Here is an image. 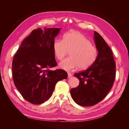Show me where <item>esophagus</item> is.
Instances as JSON below:
<instances>
[{
	"label": "esophagus",
	"instance_id": "34e87169",
	"mask_svg": "<svg viewBox=\"0 0 129 129\" xmlns=\"http://www.w3.org/2000/svg\"><path fill=\"white\" fill-rule=\"evenodd\" d=\"M67 74H68V77H71V76H72V74L71 73H69V72L67 73Z\"/></svg>",
	"mask_w": 129,
	"mask_h": 129
}]
</instances>
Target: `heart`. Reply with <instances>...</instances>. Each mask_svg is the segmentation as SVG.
Segmentation results:
<instances>
[{"instance_id":"heart-1","label":"heart","mask_w":129,"mask_h":129,"mask_svg":"<svg viewBox=\"0 0 129 129\" xmlns=\"http://www.w3.org/2000/svg\"><path fill=\"white\" fill-rule=\"evenodd\" d=\"M54 54L62 60L70 52V57L61 61L60 68L71 71L79 67L80 69L89 68L95 62L98 50L83 34L77 32L66 33L62 40L56 39L53 44Z\"/></svg>"}]
</instances>
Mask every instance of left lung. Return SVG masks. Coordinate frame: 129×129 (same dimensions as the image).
<instances>
[{"mask_svg": "<svg viewBox=\"0 0 129 129\" xmlns=\"http://www.w3.org/2000/svg\"><path fill=\"white\" fill-rule=\"evenodd\" d=\"M94 41L99 52L96 60L87 69L74 74L80 83L71 90L72 99L81 106H92L103 100L111 89L116 77V63L112 50L96 31Z\"/></svg>", "mask_w": 129, "mask_h": 129, "instance_id": "1", "label": "left lung"}]
</instances>
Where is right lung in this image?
<instances>
[{
	"label": "right lung",
	"instance_id": "obj_1",
	"mask_svg": "<svg viewBox=\"0 0 129 129\" xmlns=\"http://www.w3.org/2000/svg\"><path fill=\"white\" fill-rule=\"evenodd\" d=\"M60 30L57 28L34 29L22 41L13 57L14 83L30 103L40 104L49 100L56 83L67 78L64 70L50 69L57 66L53 44Z\"/></svg>",
	"mask_w": 129,
	"mask_h": 129
}]
</instances>
